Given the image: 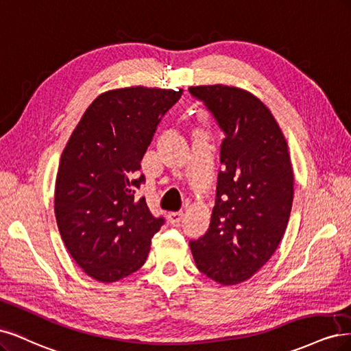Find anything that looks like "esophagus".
<instances>
[{"label":"esophagus","mask_w":351,"mask_h":351,"mask_svg":"<svg viewBox=\"0 0 351 351\" xmlns=\"http://www.w3.org/2000/svg\"><path fill=\"white\" fill-rule=\"evenodd\" d=\"M184 217V211H173V213H169L167 214V219L172 224H179L180 220Z\"/></svg>","instance_id":"34e87169"}]
</instances>
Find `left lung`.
<instances>
[{
  "label": "left lung",
  "instance_id": "left-lung-1",
  "mask_svg": "<svg viewBox=\"0 0 351 351\" xmlns=\"http://www.w3.org/2000/svg\"><path fill=\"white\" fill-rule=\"evenodd\" d=\"M188 90L224 132L210 228L189 247L202 274L237 285L268 261L286 232L295 180L289 147L269 109L246 90L223 84Z\"/></svg>",
  "mask_w": 351,
  "mask_h": 351
}]
</instances>
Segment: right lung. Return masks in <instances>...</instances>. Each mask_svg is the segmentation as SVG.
<instances>
[{
  "instance_id": "add662e5",
  "label": "right lung",
  "mask_w": 351,
  "mask_h": 351,
  "mask_svg": "<svg viewBox=\"0 0 351 351\" xmlns=\"http://www.w3.org/2000/svg\"><path fill=\"white\" fill-rule=\"evenodd\" d=\"M182 92L137 86L100 95L61 154L56 224L74 261L97 281H118L141 268L165 224L135 192L145 182L138 171L147 147Z\"/></svg>"
}]
</instances>
